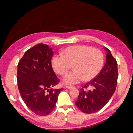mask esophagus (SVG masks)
<instances>
[{
	"label": "esophagus",
	"mask_w": 133,
	"mask_h": 133,
	"mask_svg": "<svg viewBox=\"0 0 133 133\" xmlns=\"http://www.w3.org/2000/svg\"><path fill=\"white\" fill-rule=\"evenodd\" d=\"M72 88H73V87L72 86H66L65 87V88H67V89H71Z\"/></svg>",
	"instance_id": "34e87169"
}]
</instances>
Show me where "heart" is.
<instances>
[{
  "instance_id": "obj_1",
  "label": "heart",
  "mask_w": 133,
  "mask_h": 133,
  "mask_svg": "<svg viewBox=\"0 0 133 133\" xmlns=\"http://www.w3.org/2000/svg\"><path fill=\"white\" fill-rule=\"evenodd\" d=\"M61 56L56 55L51 61L54 71L63 75L72 65V71L63 76L64 85H72L82 80L89 81L101 71L104 63L101 51L84 45L70 46L63 50Z\"/></svg>"
}]
</instances>
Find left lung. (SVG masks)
<instances>
[{"instance_id":"obj_1","label":"left lung","mask_w":133,"mask_h":133,"mask_svg":"<svg viewBox=\"0 0 133 133\" xmlns=\"http://www.w3.org/2000/svg\"><path fill=\"white\" fill-rule=\"evenodd\" d=\"M107 52L106 63L97 76L86 83L80 90L76 107L83 112L91 114L101 110L108 102L115 92L118 77L117 63L111 51L105 47ZM91 87V90L85 91L84 88Z\"/></svg>"}]
</instances>
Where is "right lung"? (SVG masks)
Returning <instances> with one entry per match:
<instances>
[{
	"label": "right lung",
	"instance_id": "right-lung-1",
	"mask_svg": "<svg viewBox=\"0 0 133 133\" xmlns=\"http://www.w3.org/2000/svg\"><path fill=\"white\" fill-rule=\"evenodd\" d=\"M54 52L48 45L39 43L25 52L17 65L20 94L27 107L37 115H48L55 108L61 89H53L59 80L52 70Z\"/></svg>",
	"mask_w": 133,
	"mask_h": 133
}]
</instances>
